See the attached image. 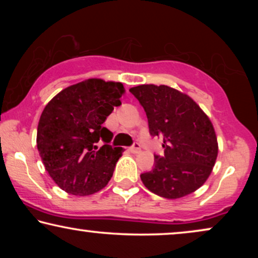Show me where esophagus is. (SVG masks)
<instances>
[{
  "instance_id": "esophagus-1",
  "label": "esophagus",
  "mask_w": 258,
  "mask_h": 258,
  "mask_svg": "<svg viewBox=\"0 0 258 258\" xmlns=\"http://www.w3.org/2000/svg\"><path fill=\"white\" fill-rule=\"evenodd\" d=\"M130 151H132V153H134V154L140 153V151H141V146H140V143H139V142H135V143H134L133 146L130 147Z\"/></svg>"
}]
</instances>
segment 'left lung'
I'll return each mask as SVG.
<instances>
[{"label":"left lung","instance_id":"obj_1","mask_svg":"<svg viewBox=\"0 0 258 258\" xmlns=\"http://www.w3.org/2000/svg\"><path fill=\"white\" fill-rule=\"evenodd\" d=\"M146 111L150 135L163 139L164 154L154 155L143 184L164 199H179L203 185L218 146L210 119L188 95L168 86L143 84L129 90Z\"/></svg>","mask_w":258,"mask_h":258}]
</instances>
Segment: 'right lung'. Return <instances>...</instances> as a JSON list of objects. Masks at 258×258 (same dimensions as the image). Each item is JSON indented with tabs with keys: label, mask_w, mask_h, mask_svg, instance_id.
I'll return each mask as SVG.
<instances>
[{
	"label": "right lung",
	"mask_w": 258,
	"mask_h": 258,
	"mask_svg": "<svg viewBox=\"0 0 258 258\" xmlns=\"http://www.w3.org/2000/svg\"><path fill=\"white\" fill-rule=\"evenodd\" d=\"M123 93L122 83L90 79L66 88L45 105L37 126V149L62 190L91 195L110 181L123 148L111 146L112 133L103 123L121 105Z\"/></svg>",
	"instance_id": "1"
}]
</instances>
